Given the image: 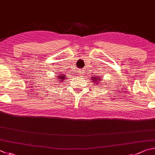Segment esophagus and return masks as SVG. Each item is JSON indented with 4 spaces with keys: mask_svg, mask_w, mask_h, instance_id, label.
I'll return each mask as SVG.
<instances>
[{
    "mask_svg": "<svg viewBox=\"0 0 155 155\" xmlns=\"http://www.w3.org/2000/svg\"><path fill=\"white\" fill-rule=\"evenodd\" d=\"M79 74H80V75H82V71H80V72Z\"/></svg>",
    "mask_w": 155,
    "mask_h": 155,
    "instance_id": "34e87169",
    "label": "esophagus"
}]
</instances>
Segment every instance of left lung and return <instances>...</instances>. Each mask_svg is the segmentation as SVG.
Here are the masks:
<instances>
[{
    "instance_id": "8db88e82",
    "label": "left lung",
    "mask_w": 155,
    "mask_h": 155,
    "mask_svg": "<svg viewBox=\"0 0 155 155\" xmlns=\"http://www.w3.org/2000/svg\"><path fill=\"white\" fill-rule=\"evenodd\" d=\"M102 78L101 75H93L92 78H91V82H93L94 84H95L96 86H99L101 84H102Z\"/></svg>"
}]
</instances>
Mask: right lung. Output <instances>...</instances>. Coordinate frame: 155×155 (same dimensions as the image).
Listing matches in <instances>:
<instances>
[{
  "instance_id": "right-lung-1",
  "label": "right lung",
  "mask_w": 155,
  "mask_h": 155,
  "mask_svg": "<svg viewBox=\"0 0 155 155\" xmlns=\"http://www.w3.org/2000/svg\"><path fill=\"white\" fill-rule=\"evenodd\" d=\"M55 80H58L56 81V82H64V80L66 79V75L65 74H62V73H58V74H57L56 76H55Z\"/></svg>"
}]
</instances>
